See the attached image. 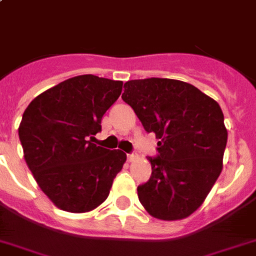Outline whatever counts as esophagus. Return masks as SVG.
I'll return each mask as SVG.
<instances>
[{
  "instance_id": "esophagus-1",
  "label": "esophagus",
  "mask_w": 256,
  "mask_h": 256,
  "mask_svg": "<svg viewBox=\"0 0 256 256\" xmlns=\"http://www.w3.org/2000/svg\"><path fill=\"white\" fill-rule=\"evenodd\" d=\"M128 160L130 161V162H132V161L138 160V154H128Z\"/></svg>"
}]
</instances>
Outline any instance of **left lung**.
I'll return each instance as SVG.
<instances>
[{
    "mask_svg": "<svg viewBox=\"0 0 256 256\" xmlns=\"http://www.w3.org/2000/svg\"><path fill=\"white\" fill-rule=\"evenodd\" d=\"M122 100L147 132H154L158 158L138 198L158 220H181L200 207L222 170L228 132L220 105L190 83L166 78L128 80Z\"/></svg>",
    "mask_w": 256,
    "mask_h": 256,
    "instance_id": "8db88e82",
    "label": "left lung"
}]
</instances>
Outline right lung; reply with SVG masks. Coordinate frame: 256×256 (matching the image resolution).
<instances>
[{
  "label": "right lung",
  "mask_w": 256,
  "mask_h": 256,
  "mask_svg": "<svg viewBox=\"0 0 256 256\" xmlns=\"http://www.w3.org/2000/svg\"><path fill=\"white\" fill-rule=\"evenodd\" d=\"M122 84L78 75L36 96L23 113L18 132L24 160L38 188L62 211L98 207L124 166V152L92 143Z\"/></svg>",
  "instance_id": "obj_1"
}]
</instances>
